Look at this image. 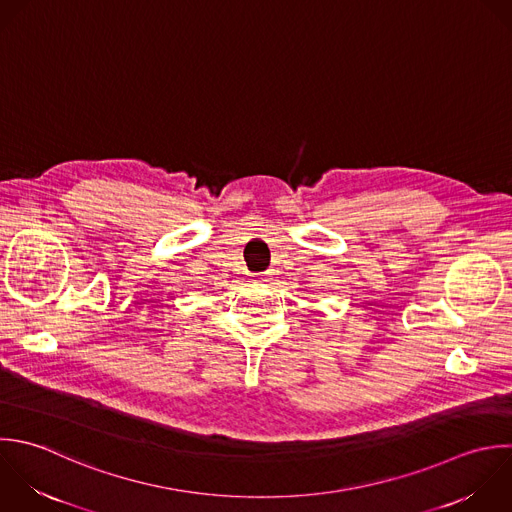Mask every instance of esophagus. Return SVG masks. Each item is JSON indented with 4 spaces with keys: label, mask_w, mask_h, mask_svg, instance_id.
<instances>
[{
    "label": "esophagus",
    "mask_w": 512,
    "mask_h": 512,
    "mask_svg": "<svg viewBox=\"0 0 512 512\" xmlns=\"http://www.w3.org/2000/svg\"><path fill=\"white\" fill-rule=\"evenodd\" d=\"M267 277H269L267 273H261V275H259V279H261V281H267Z\"/></svg>",
    "instance_id": "obj_1"
}]
</instances>
